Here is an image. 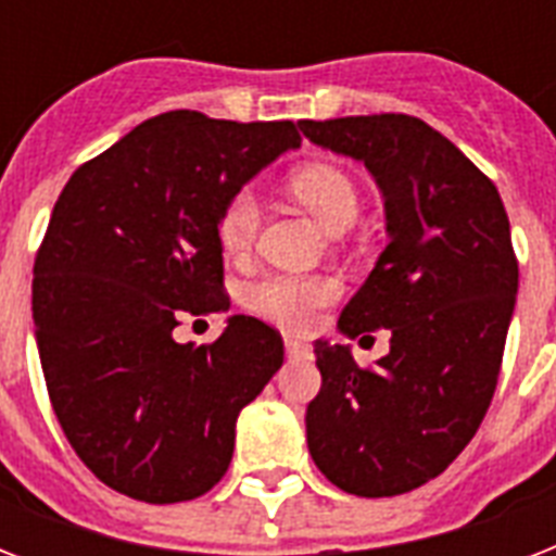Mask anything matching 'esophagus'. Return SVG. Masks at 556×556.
Segmentation results:
<instances>
[{"label":"esophagus","instance_id":"34e87169","mask_svg":"<svg viewBox=\"0 0 556 556\" xmlns=\"http://www.w3.org/2000/svg\"><path fill=\"white\" fill-rule=\"evenodd\" d=\"M286 355L288 357H305L308 355V346H305L303 340H286Z\"/></svg>","mask_w":556,"mask_h":556}]
</instances>
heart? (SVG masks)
<instances>
[{
	"instance_id": "heart-1",
	"label": "heart",
	"mask_w": 556,
	"mask_h": 556,
	"mask_svg": "<svg viewBox=\"0 0 556 556\" xmlns=\"http://www.w3.org/2000/svg\"><path fill=\"white\" fill-rule=\"evenodd\" d=\"M291 190L305 204V210L326 230H338L355 222L361 210L355 181L329 164H305L291 176ZM262 225V201L256 190L242 187L225 201L218 213V244L227 256H244ZM340 296V282L334 277H296V274H270L248 291V305L265 320L282 329H308L323 305Z\"/></svg>"
}]
</instances>
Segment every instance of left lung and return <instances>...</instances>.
Wrapping results in <instances>:
<instances>
[{"label": "left lung", "mask_w": 556, "mask_h": 556, "mask_svg": "<svg viewBox=\"0 0 556 556\" xmlns=\"http://www.w3.org/2000/svg\"><path fill=\"white\" fill-rule=\"evenodd\" d=\"M300 129L380 187L389 244L338 329L392 331L375 369L349 346L314 343L323 387L305 409L308 453L340 491L397 496L444 473L491 406L519 288L508 213L491 178L418 117Z\"/></svg>", "instance_id": "1"}]
</instances>
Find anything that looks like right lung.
<instances>
[{
    "label": "right lung",
    "mask_w": 556,
    "mask_h": 556,
    "mask_svg": "<svg viewBox=\"0 0 556 556\" xmlns=\"http://www.w3.org/2000/svg\"><path fill=\"white\" fill-rule=\"evenodd\" d=\"M300 141L291 121L178 109L60 192L34 262V338L65 439L112 491L169 505L225 476L236 418L282 366V338L244 314L207 346L173 329L181 314L230 308L218 213Z\"/></svg>",
    "instance_id": "1"
}]
</instances>
